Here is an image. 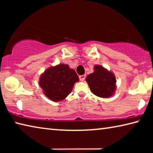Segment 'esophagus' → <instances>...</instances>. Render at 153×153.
Masks as SVG:
<instances>
[{
  "instance_id": "1",
  "label": "esophagus",
  "mask_w": 153,
  "mask_h": 153,
  "mask_svg": "<svg viewBox=\"0 0 153 153\" xmlns=\"http://www.w3.org/2000/svg\"><path fill=\"white\" fill-rule=\"evenodd\" d=\"M79 78L81 81H84V80L86 79V75H82V76H79Z\"/></svg>"
}]
</instances>
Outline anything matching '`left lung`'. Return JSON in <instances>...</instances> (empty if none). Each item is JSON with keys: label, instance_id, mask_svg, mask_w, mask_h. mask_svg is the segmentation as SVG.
Wrapping results in <instances>:
<instances>
[{"label": "left lung", "instance_id": "obj_1", "mask_svg": "<svg viewBox=\"0 0 153 153\" xmlns=\"http://www.w3.org/2000/svg\"><path fill=\"white\" fill-rule=\"evenodd\" d=\"M86 82L93 94L101 98L113 95L116 79L114 75L100 65L94 67V71L86 77Z\"/></svg>", "mask_w": 153, "mask_h": 153}]
</instances>
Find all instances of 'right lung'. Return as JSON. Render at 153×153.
<instances>
[{
	"instance_id": "right-lung-1",
	"label": "right lung",
	"mask_w": 153,
	"mask_h": 153,
	"mask_svg": "<svg viewBox=\"0 0 153 153\" xmlns=\"http://www.w3.org/2000/svg\"><path fill=\"white\" fill-rule=\"evenodd\" d=\"M77 81L79 77L76 71L67 65L61 64L48 68L41 76L39 83L46 97L57 102L69 94Z\"/></svg>"
}]
</instances>
